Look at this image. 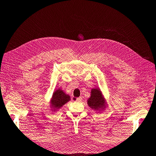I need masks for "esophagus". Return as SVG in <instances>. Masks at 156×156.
<instances>
[{"instance_id": "34e87169", "label": "esophagus", "mask_w": 156, "mask_h": 156, "mask_svg": "<svg viewBox=\"0 0 156 156\" xmlns=\"http://www.w3.org/2000/svg\"><path fill=\"white\" fill-rule=\"evenodd\" d=\"M82 97H78V98H76V101L77 102H80V101H82Z\"/></svg>"}]
</instances>
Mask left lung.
<instances>
[{"instance_id":"left-lung-1","label":"left lung","mask_w":156,"mask_h":156,"mask_svg":"<svg viewBox=\"0 0 156 156\" xmlns=\"http://www.w3.org/2000/svg\"><path fill=\"white\" fill-rule=\"evenodd\" d=\"M87 104L95 111H103L106 108L107 103L99 88L91 89L90 97L87 100Z\"/></svg>"}]
</instances>
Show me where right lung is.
<instances>
[{"label":"right lung","mask_w":156,"mask_h":156,"mask_svg":"<svg viewBox=\"0 0 156 156\" xmlns=\"http://www.w3.org/2000/svg\"><path fill=\"white\" fill-rule=\"evenodd\" d=\"M70 100H71V98L69 94H66L61 88H58L54 91L51 99L50 107L53 109L51 110L53 112L57 111Z\"/></svg>","instance_id":"1"}]
</instances>
